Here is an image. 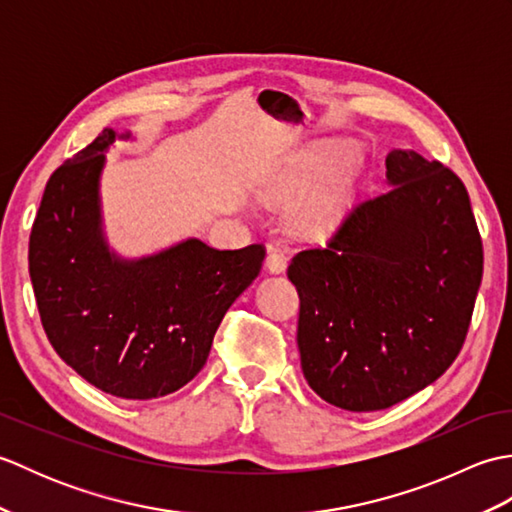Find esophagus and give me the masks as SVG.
<instances>
[{
	"mask_svg": "<svg viewBox=\"0 0 512 512\" xmlns=\"http://www.w3.org/2000/svg\"><path fill=\"white\" fill-rule=\"evenodd\" d=\"M266 268L270 273H284L288 268V250L284 248H270L266 257Z\"/></svg>",
	"mask_w": 512,
	"mask_h": 512,
	"instance_id": "1",
	"label": "esophagus"
}]
</instances>
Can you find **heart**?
<instances>
[{
  "label": "heart",
  "instance_id": "1",
  "mask_svg": "<svg viewBox=\"0 0 512 512\" xmlns=\"http://www.w3.org/2000/svg\"><path fill=\"white\" fill-rule=\"evenodd\" d=\"M321 165H317V169ZM345 178L347 173L343 171L341 176L332 182V187H328L323 193H319L317 198H312L308 204L301 206L297 211V224L301 228H306V231H319V228H323L325 224H330V220L336 213V206H339V200H341V189L345 184Z\"/></svg>",
  "mask_w": 512,
  "mask_h": 512
}]
</instances>
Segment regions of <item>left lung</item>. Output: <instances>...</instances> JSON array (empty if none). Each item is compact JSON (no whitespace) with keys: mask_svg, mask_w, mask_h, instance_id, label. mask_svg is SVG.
<instances>
[{"mask_svg":"<svg viewBox=\"0 0 512 512\" xmlns=\"http://www.w3.org/2000/svg\"><path fill=\"white\" fill-rule=\"evenodd\" d=\"M385 165L396 187L288 266L303 376L347 411L387 409L447 372L484 270L464 182L416 151L394 149Z\"/></svg>","mask_w":512,"mask_h":512,"instance_id":"obj_1","label":"left lung"}]
</instances>
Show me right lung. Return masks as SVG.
Listing matches in <instances>:
<instances>
[{"mask_svg": "<svg viewBox=\"0 0 512 512\" xmlns=\"http://www.w3.org/2000/svg\"><path fill=\"white\" fill-rule=\"evenodd\" d=\"M114 138L103 129L50 176L28 268L54 352L105 394L149 400L178 391L204 367L266 248L217 250L187 239L138 262L112 255L101 233L99 176Z\"/></svg>", "mask_w": 512, "mask_h": 512, "instance_id": "add662e5", "label": "right lung"}]
</instances>
